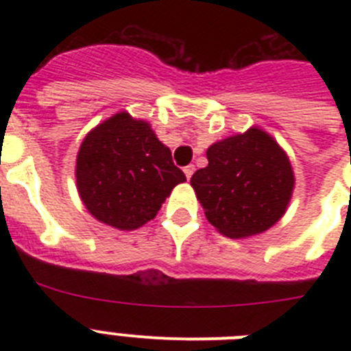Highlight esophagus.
<instances>
[{
    "label": "esophagus",
    "instance_id": "1",
    "mask_svg": "<svg viewBox=\"0 0 351 351\" xmlns=\"http://www.w3.org/2000/svg\"><path fill=\"white\" fill-rule=\"evenodd\" d=\"M193 172H195V165L184 167V173H186V178H188V179H191V176H193Z\"/></svg>",
    "mask_w": 351,
    "mask_h": 351
}]
</instances>
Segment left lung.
Returning <instances> with one entry per match:
<instances>
[{
  "label": "left lung",
  "mask_w": 351,
  "mask_h": 351,
  "mask_svg": "<svg viewBox=\"0 0 351 351\" xmlns=\"http://www.w3.org/2000/svg\"><path fill=\"white\" fill-rule=\"evenodd\" d=\"M209 165L193 173L206 216L226 237L267 230L281 218L293 190V172L283 149L258 128L207 149Z\"/></svg>",
  "instance_id": "8db88e82"
}]
</instances>
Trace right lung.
Masks as SVG:
<instances>
[{
    "label": "right lung",
    "instance_id": "add662e5",
    "mask_svg": "<svg viewBox=\"0 0 351 351\" xmlns=\"http://www.w3.org/2000/svg\"><path fill=\"white\" fill-rule=\"evenodd\" d=\"M75 176L84 206L119 230L153 219L173 186L186 181L151 126L126 112L88 133L77 154Z\"/></svg>",
    "mask_w": 351,
    "mask_h": 351
}]
</instances>
